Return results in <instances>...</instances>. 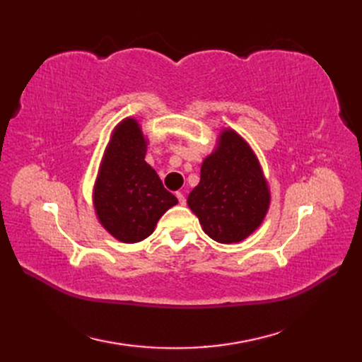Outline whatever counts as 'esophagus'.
Instances as JSON below:
<instances>
[{
  "label": "esophagus",
  "mask_w": 362,
  "mask_h": 362,
  "mask_svg": "<svg viewBox=\"0 0 362 362\" xmlns=\"http://www.w3.org/2000/svg\"><path fill=\"white\" fill-rule=\"evenodd\" d=\"M175 194H177V198H178L180 204H181V205H185V196H184L181 192H177Z\"/></svg>",
  "instance_id": "34e87169"
}]
</instances>
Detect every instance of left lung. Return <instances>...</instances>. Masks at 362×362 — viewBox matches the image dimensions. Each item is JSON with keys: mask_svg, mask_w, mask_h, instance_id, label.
<instances>
[{"mask_svg": "<svg viewBox=\"0 0 362 362\" xmlns=\"http://www.w3.org/2000/svg\"><path fill=\"white\" fill-rule=\"evenodd\" d=\"M187 204L205 234L218 243H237L262 222L267 184L255 156L234 131H223L217 149L204 160L201 181Z\"/></svg>", "mask_w": 362, "mask_h": 362, "instance_id": "1", "label": "left lung"}]
</instances>
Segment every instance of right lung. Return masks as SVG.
Segmentation results:
<instances>
[{
	"mask_svg": "<svg viewBox=\"0 0 362 362\" xmlns=\"http://www.w3.org/2000/svg\"><path fill=\"white\" fill-rule=\"evenodd\" d=\"M146 141L134 119H125L107 146L95 185V208L104 228L124 243L152 234L178 202L145 161Z\"/></svg>",
	"mask_w": 362,
	"mask_h": 362,
	"instance_id": "obj_1",
	"label": "right lung"
}]
</instances>
